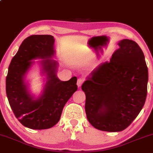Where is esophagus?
I'll return each mask as SVG.
<instances>
[{"label": "esophagus", "instance_id": "esophagus-1", "mask_svg": "<svg viewBox=\"0 0 153 153\" xmlns=\"http://www.w3.org/2000/svg\"><path fill=\"white\" fill-rule=\"evenodd\" d=\"M83 81H84V80L82 78H78V81H77V85H78V86L79 88L81 87V85H82V82H83Z\"/></svg>", "mask_w": 153, "mask_h": 153}]
</instances>
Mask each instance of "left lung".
<instances>
[{
  "instance_id": "obj_1",
  "label": "left lung",
  "mask_w": 153,
  "mask_h": 153,
  "mask_svg": "<svg viewBox=\"0 0 153 153\" xmlns=\"http://www.w3.org/2000/svg\"><path fill=\"white\" fill-rule=\"evenodd\" d=\"M119 48L91 72L81 88L87 119L96 129L121 131L137 117L147 96L148 70L141 48L122 39Z\"/></svg>"
}]
</instances>
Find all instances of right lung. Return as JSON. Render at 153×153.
Returning <instances> with one entry per match:
<instances>
[{
    "instance_id": "obj_1",
    "label": "right lung",
    "mask_w": 153,
    "mask_h": 153,
    "mask_svg": "<svg viewBox=\"0 0 153 153\" xmlns=\"http://www.w3.org/2000/svg\"><path fill=\"white\" fill-rule=\"evenodd\" d=\"M54 39L51 35H31L23 41L11 59L6 77V90L8 102L14 114L24 127L46 129L59 122L64 106L78 90L77 78L61 81L57 76L58 62L52 59L55 55ZM46 76L43 91L35 97L25 82L26 74L34 59Z\"/></svg>"
}]
</instances>
